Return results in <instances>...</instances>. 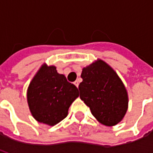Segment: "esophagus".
Segmentation results:
<instances>
[{
    "label": "esophagus",
    "mask_w": 153,
    "mask_h": 153,
    "mask_svg": "<svg viewBox=\"0 0 153 153\" xmlns=\"http://www.w3.org/2000/svg\"><path fill=\"white\" fill-rule=\"evenodd\" d=\"M74 85H75V86L77 87V88H78V87H79V81H78V80H76V81H75V82H74Z\"/></svg>",
    "instance_id": "esophagus-1"
}]
</instances>
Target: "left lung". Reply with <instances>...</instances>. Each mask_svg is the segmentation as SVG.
<instances>
[{"instance_id":"left-lung-1","label":"left lung","mask_w":153,"mask_h":153,"mask_svg":"<svg viewBox=\"0 0 153 153\" xmlns=\"http://www.w3.org/2000/svg\"><path fill=\"white\" fill-rule=\"evenodd\" d=\"M81 78L79 97L93 116L107 126L121 121L128 108V95L112 68L99 60L83 68Z\"/></svg>"}]
</instances>
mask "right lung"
I'll list each match as a JSON object with an SVG mask.
<instances>
[{
    "mask_svg": "<svg viewBox=\"0 0 153 153\" xmlns=\"http://www.w3.org/2000/svg\"><path fill=\"white\" fill-rule=\"evenodd\" d=\"M79 97L78 88L55 66L42 65L29 84L28 103L38 122L54 125L67 116L69 107Z\"/></svg>",
    "mask_w": 153,
    "mask_h": 153,
    "instance_id": "obj_1",
    "label": "right lung"
}]
</instances>
